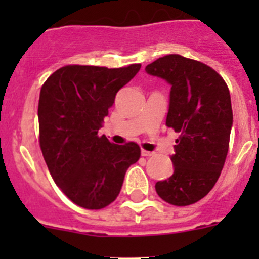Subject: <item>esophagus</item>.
Listing matches in <instances>:
<instances>
[{"label":"esophagus","instance_id":"34e87169","mask_svg":"<svg viewBox=\"0 0 259 259\" xmlns=\"http://www.w3.org/2000/svg\"><path fill=\"white\" fill-rule=\"evenodd\" d=\"M155 153L154 152H148V150H141V155H143V157H153V155H154Z\"/></svg>","mask_w":259,"mask_h":259}]
</instances>
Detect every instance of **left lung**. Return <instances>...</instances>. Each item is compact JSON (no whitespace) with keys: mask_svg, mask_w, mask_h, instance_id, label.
I'll use <instances>...</instances> for the list:
<instances>
[{"mask_svg":"<svg viewBox=\"0 0 259 259\" xmlns=\"http://www.w3.org/2000/svg\"><path fill=\"white\" fill-rule=\"evenodd\" d=\"M171 85L166 125L179 132L171 155L174 174L157 182L166 202L187 206L203 198L218 180L226 162L233 123L228 87L202 62L170 54L145 67Z\"/></svg>","mask_w":259,"mask_h":259,"instance_id":"obj_1","label":"left lung"}]
</instances>
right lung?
<instances>
[{"mask_svg":"<svg viewBox=\"0 0 259 259\" xmlns=\"http://www.w3.org/2000/svg\"><path fill=\"white\" fill-rule=\"evenodd\" d=\"M140 67L68 65L53 72L41 87V152L54 183L84 209L98 210L113 202L125 171L140 158L137 144L115 145L105 135L98 136L118 91Z\"/></svg>","mask_w":259,"mask_h":259,"instance_id":"1","label":"right lung"}]
</instances>
